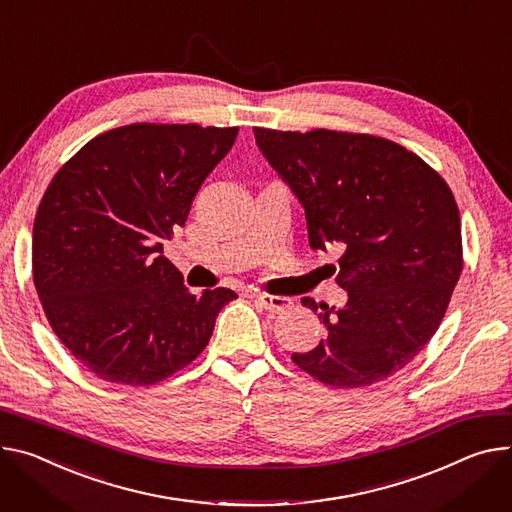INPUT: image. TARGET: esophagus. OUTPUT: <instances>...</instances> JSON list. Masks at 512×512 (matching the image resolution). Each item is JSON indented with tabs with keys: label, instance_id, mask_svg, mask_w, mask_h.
<instances>
[{
	"label": "esophagus",
	"instance_id": "esophagus-1",
	"mask_svg": "<svg viewBox=\"0 0 512 512\" xmlns=\"http://www.w3.org/2000/svg\"><path fill=\"white\" fill-rule=\"evenodd\" d=\"M255 302H259L265 310L269 312H284L292 306V300L290 298H284V296H271V294H253Z\"/></svg>",
	"mask_w": 512,
	"mask_h": 512
}]
</instances>
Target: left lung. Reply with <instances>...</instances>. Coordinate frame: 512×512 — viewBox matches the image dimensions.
I'll list each match as a JSON object with an SVG mask.
<instances>
[{"label":"left lung","instance_id":"obj_1","mask_svg":"<svg viewBox=\"0 0 512 512\" xmlns=\"http://www.w3.org/2000/svg\"><path fill=\"white\" fill-rule=\"evenodd\" d=\"M269 165L306 212L310 249L343 251V308L320 314L327 339L292 361L331 388H363L410 363L437 333L463 269L459 210L447 181L388 138L316 128H253Z\"/></svg>","mask_w":512,"mask_h":512}]
</instances>
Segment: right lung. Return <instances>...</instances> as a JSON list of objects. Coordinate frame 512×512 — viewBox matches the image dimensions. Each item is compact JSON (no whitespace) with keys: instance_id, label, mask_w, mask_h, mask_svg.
Returning a JSON list of instances; mask_svg holds the SVG:
<instances>
[{"instance_id":"obj_1","label":"right lung","mask_w":512,"mask_h":512,"mask_svg":"<svg viewBox=\"0 0 512 512\" xmlns=\"http://www.w3.org/2000/svg\"><path fill=\"white\" fill-rule=\"evenodd\" d=\"M239 126L134 122L91 138L51 179L32 277L59 341L98 378L153 386L208 345L226 288L202 296L163 257Z\"/></svg>"}]
</instances>
